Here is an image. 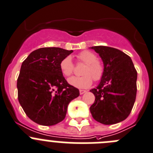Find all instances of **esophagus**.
I'll list each match as a JSON object with an SVG mask.
<instances>
[{
    "label": "esophagus",
    "mask_w": 153,
    "mask_h": 153,
    "mask_svg": "<svg viewBox=\"0 0 153 153\" xmlns=\"http://www.w3.org/2000/svg\"><path fill=\"white\" fill-rule=\"evenodd\" d=\"M79 92H80V94H84L85 92H86V91H85V90H80Z\"/></svg>",
    "instance_id": "obj_1"
}]
</instances>
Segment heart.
<instances>
[{
  "mask_svg": "<svg viewBox=\"0 0 153 153\" xmlns=\"http://www.w3.org/2000/svg\"><path fill=\"white\" fill-rule=\"evenodd\" d=\"M78 60L85 64L82 69V76L72 77L68 79L70 85L80 89L90 88L93 83V79L99 81L102 79L104 74V65L100 60L97 59V56L89 51H84L77 56ZM74 64L70 56L65 57L59 63L61 73L65 77L72 75L74 71Z\"/></svg>",
  "mask_w": 153,
  "mask_h": 153,
  "instance_id": "1",
  "label": "heart"
}]
</instances>
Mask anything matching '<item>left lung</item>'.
I'll list each match as a JSON object with an SVG mask.
<instances>
[{"mask_svg": "<svg viewBox=\"0 0 153 153\" xmlns=\"http://www.w3.org/2000/svg\"><path fill=\"white\" fill-rule=\"evenodd\" d=\"M104 64L100 85L91 90L95 101L90 107L93 118L103 125H113L126 119L137 95V72L131 57L106 46L92 47Z\"/></svg>", "mask_w": 153, "mask_h": 153, "instance_id": "left-lung-1", "label": "left lung"}]
</instances>
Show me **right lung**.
<instances>
[{"mask_svg": "<svg viewBox=\"0 0 153 153\" xmlns=\"http://www.w3.org/2000/svg\"><path fill=\"white\" fill-rule=\"evenodd\" d=\"M73 51L59 48L35 50L22 62L17 79L18 100L34 122L51 126L62 122L79 90L70 85L61 73L59 63Z\"/></svg>", "mask_w": 153, "mask_h": 153, "instance_id": "1", "label": "right lung"}]
</instances>
